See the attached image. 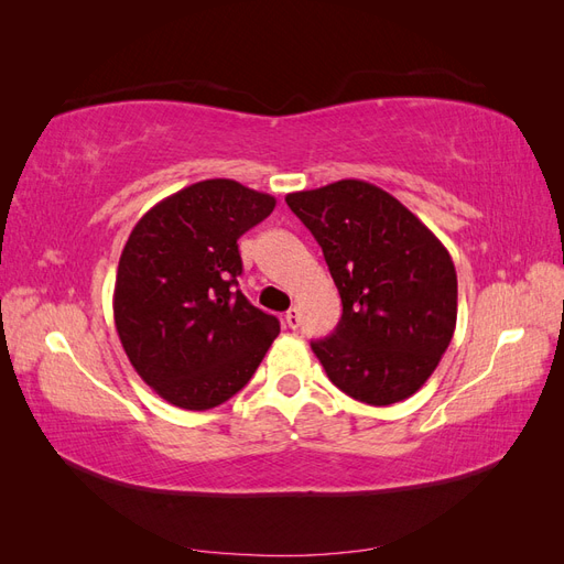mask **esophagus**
I'll list each match as a JSON object with an SVG mask.
<instances>
[{"label":"esophagus","instance_id":"esophagus-1","mask_svg":"<svg viewBox=\"0 0 564 564\" xmlns=\"http://www.w3.org/2000/svg\"><path fill=\"white\" fill-rule=\"evenodd\" d=\"M284 322H286V327L289 329H296L299 327V308H289L286 311V315H284Z\"/></svg>","mask_w":564,"mask_h":564}]
</instances>
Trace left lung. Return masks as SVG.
I'll return each instance as SVG.
<instances>
[{
  "label": "left lung",
  "mask_w": 564,
  "mask_h": 564,
  "mask_svg": "<svg viewBox=\"0 0 564 564\" xmlns=\"http://www.w3.org/2000/svg\"><path fill=\"white\" fill-rule=\"evenodd\" d=\"M286 204L322 247L344 303L334 334L311 344L329 381L373 406L412 398L456 329L449 251L400 199L367 181L289 193Z\"/></svg>",
  "instance_id": "left-lung-1"
}]
</instances>
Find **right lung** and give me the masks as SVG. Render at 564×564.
I'll use <instances>...</instances> for the list:
<instances>
[{
  "mask_svg": "<svg viewBox=\"0 0 564 564\" xmlns=\"http://www.w3.org/2000/svg\"><path fill=\"white\" fill-rule=\"evenodd\" d=\"M275 197L209 178L141 216L119 256L115 327L139 377L169 404L204 412L242 390L280 322L237 289V240Z\"/></svg>",
  "mask_w": 564,
  "mask_h": 564,
  "instance_id": "obj_1",
  "label": "right lung"
}]
</instances>
